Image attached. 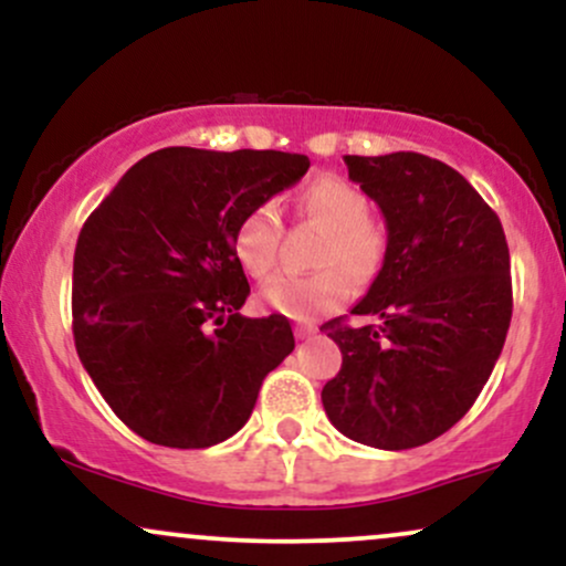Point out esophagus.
I'll return each mask as SVG.
<instances>
[{"mask_svg":"<svg viewBox=\"0 0 566 566\" xmlns=\"http://www.w3.org/2000/svg\"><path fill=\"white\" fill-rule=\"evenodd\" d=\"M311 335H316L314 324H295V337H297V340H308Z\"/></svg>","mask_w":566,"mask_h":566,"instance_id":"34e87169","label":"esophagus"}]
</instances>
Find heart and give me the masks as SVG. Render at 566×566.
<instances>
[{"label":"heart","mask_w":566,"mask_h":566,"mask_svg":"<svg viewBox=\"0 0 566 566\" xmlns=\"http://www.w3.org/2000/svg\"><path fill=\"white\" fill-rule=\"evenodd\" d=\"M295 216L327 233L319 252L324 271L311 276H276L261 292V301L276 314L314 322L333 314L350 295V280L367 284L386 261V233L369 218L361 188L343 178H322L295 197ZM282 226L274 207L261 205L239 220L233 255L252 279H269L279 263Z\"/></svg>","instance_id":"1"}]
</instances>
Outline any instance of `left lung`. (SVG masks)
Listing matches in <instances>:
<instances>
[{"instance_id": "8db88e82", "label": "left lung", "mask_w": 566, "mask_h": 566, "mask_svg": "<svg viewBox=\"0 0 566 566\" xmlns=\"http://www.w3.org/2000/svg\"><path fill=\"white\" fill-rule=\"evenodd\" d=\"M386 218V261L350 314L324 324L343 354L322 405L343 437L409 450L441 437L490 380L511 324L503 226L476 188L415 151L346 157Z\"/></svg>"}]
</instances>
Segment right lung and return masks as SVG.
Here are the masks:
<instances>
[{
	"label": "right lung",
	"instance_id": "right-lung-1",
	"mask_svg": "<svg viewBox=\"0 0 566 566\" xmlns=\"http://www.w3.org/2000/svg\"><path fill=\"white\" fill-rule=\"evenodd\" d=\"M308 167L303 154L161 148L129 167L82 226L76 354L138 437L178 450L226 441L292 354L287 316L239 314L250 284L233 231Z\"/></svg>",
	"mask_w": 566,
	"mask_h": 566
}]
</instances>
